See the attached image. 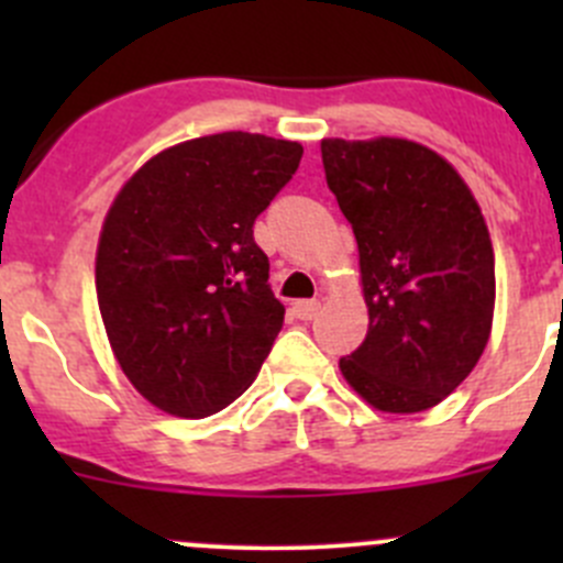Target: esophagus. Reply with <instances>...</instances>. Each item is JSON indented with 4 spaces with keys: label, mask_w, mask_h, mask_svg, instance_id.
I'll list each match as a JSON object with an SVG mask.
<instances>
[{
    "label": "esophagus",
    "mask_w": 563,
    "mask_h": 563,
    "mask_svg": "<svg viewBox=\"0 0 563 563\" xmlns=\"http://www.w3.org/2000/svg\"><path fill=\"white\" fill-rule=\"evenodd\" d=\"M318 310H321V302H316V299H302V302L294 305V313H297V318H302V321H313Z\"/></svg>",
    "instance_id": "obj_1"
}]
</instances>
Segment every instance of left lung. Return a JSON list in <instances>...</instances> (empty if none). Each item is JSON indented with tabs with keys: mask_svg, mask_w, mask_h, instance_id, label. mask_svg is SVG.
<instances>
[{
	"mask_svg": "<svg viewBox=\"0 0 563 563\" xmlns=\"http://www.w3.org/2000/svg\"><path fill=\"white\" fill-rule=\"evenodd\" d=\"M327 185L360 247L365 343L340 373L384 413L439 406L490 340L496 255L474 192L408 139L321 141Z\"/></svg>",
	"mask_w": 563,
	"mask_h": 563,
	"instance_id": "left-lung-1",
	"label": "left lung"
}]
</instances>
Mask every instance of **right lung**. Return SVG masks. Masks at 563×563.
Wrapping results in <instances>:
<instances>
[{"label":"right lung","instance_id":"add662e5","mask_svg":"<svg viewBox=\"0 0 563 563\" xmlns=\"http://www.w3.org/2000/svg\"><path fill=\"white\" fill-rule=\"evenodd\" d=\"M299 161L297 141L203 135L150 157L108 207L100 316L128 382L161 411H223L269 356L286 308L253 223Z\"/></svg>","mask_w":563,"mask_h":563}]
</instances>
